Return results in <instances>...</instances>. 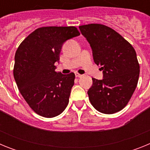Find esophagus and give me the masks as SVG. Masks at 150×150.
Listing matches in <instances>:
<instances>
[{
	"mask_svg": "<svg viewBox=\"0 0 150 150\" xmlns=\"http://www.w3.org/2000/svg\"><path fill=\"white\" fill-rule=\"evenodd\" d=\"M75 76H76V77H81V76H83V75L78 74V73H75Z\"/></svg>",
	"mask_w": 150,
	"mask_h": 150,
	"instance_id": "1",
	"label": "esophagus"
}]
</instances>
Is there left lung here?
<instances>
[{
    "label": "left lung",
    "mask_w": 150,
    "mask_h": 150,
    "mask_svg": "<svg viewBox=\"0 0 150 150\" xmlns=\"http://www.w3.org/2000/svg\"><path fill=\"white\" fill-rule=\"evenodd\" d=\"M90 44L95 63L103 79L92 78L88 90L91 105L99 112L112 114L122 110L137 87L140 65L133 46L113 29L100 24L79 27Z\"/></svg>",
    "instance_id": "obj_1"
}]
</instances>
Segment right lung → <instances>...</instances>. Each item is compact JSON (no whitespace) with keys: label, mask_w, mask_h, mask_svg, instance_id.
I'll return each mask as SVG.
<instances>
[{"label":"right lung","mask_w":150,"mask_h":150,"mask_svg":"<svg viewBox=\"0 0 150 150\" xmlns=\"http://www.w3.org/2000/svg\"><path fill=\"white\" fill-rule=\"evenodd\" d=\"M75 27H42L22 42L15 55L13 76L21 95L36 113L61 114L68 104L75 74L56 72L62 45L77 37Z\"/></svg>","instance_id":"add662e5"}]
</instances>
